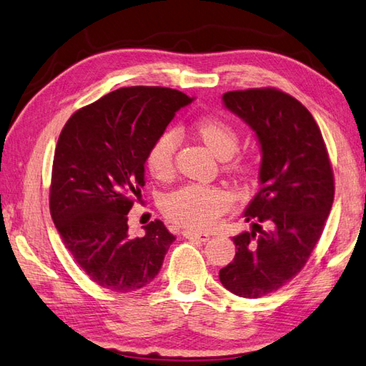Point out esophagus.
Masks as SVG:
<instances>
[{
	"instance_id": "34e87169",
	"label": "esophagus",
	"mask_w": 366,
	"mask_h": 366,
	"mask_svg": "<svg viewBox=\"0 0 366 366\" xmlns=\"http://www.w3.org/2000/svg\"><path fill=\"white\" fill-rule=\"evenodd\" d=\"M183 237L188 238V239H197L205 242L209 239V234L208 233H200V232H189V230H184L183 232Z\"/></svg>"
}]
</instances>
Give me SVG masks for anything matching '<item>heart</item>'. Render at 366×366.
<instances>
[{"instance_id": "b5f03b06", "label": "heart", "mask_w": 366, "mask_h": 366, "mask_svg": "<svg viewBox=\"0 0 366 366\" xmlns=\"http://www.w3.org/2000/svg\"><path fill=\"white\" fill-rule=\"evenodd\" d=\"M196 132L208 149L221 159L232 158L238 150L239 136L229 122L205 116L197 120ZM180 142L177 129H166L161 133L147 152V167L153 177L166 178L174 170L175 152ZM233 170L247 172L249 167L242 162H234ZM232 205V197L224 189L209 188L202 184H184L162 199V211L178 225L194 230H204L213 225Z\"/></svg>"}]
</instances>
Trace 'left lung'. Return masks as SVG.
I'll use <instances>...</instances> for the list:
<instances>
[{"label": "left lung", "instance_id": "left-lung-1", "mask_svg": "<svg viewBox=\"0 0 366 366\" xmlns=\"http://www.w3.org/2000/svg\"><path fill=\"white\" fill-rule=\"evenodd\" d=\"M222 100L254 129L263 157L262 188L244 211L252 230L233 238L237 254L219 280L233 295L257 299L305 266L334 204V170L318 124L295 97L262 87L225 92Z\"/></svg>", "mask_w": 366, "mask_h": 366}]
</instances>
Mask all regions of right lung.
Wrapping results in <instances>:
<instances>
[{"mask_svg": "<svg viewBox=\"0 0 366 366\" xmlns=\"http://www.w3.org/2000/svg\"><path fill=\"white\" fill-rule=\"evenodd\" d=\"M194 99L169 87H122L78 109L54 150L50 213L62 242L92 282L132 293L157 277L175 237L158 219L128 237L150 145Z\"/></svg>", "mask_w": 366, "mask_h": 366, "instance_id": "right-lung-1", "label": "right lung"}]
</instances>
